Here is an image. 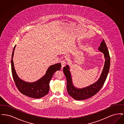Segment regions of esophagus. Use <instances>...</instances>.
Listing matches in <instances>:
<instances>
[{
	"label": "esophagus",
	"mask_w": 124,
	"mask_h": 124,
	"mask_svg": "<svg viewBox=\"0 0 124 124\" xmlns=\"http://www.w3.org/2000/svg\"><path fill=\"white\" fill-rule=\"evenodd\" d=\"M61 64L62 68L64 67V66H65V65H66V62H65V61L64 60H62V61H61Z\"/></svg>",
	"instance_id": "obj_1"
}]
</instances>
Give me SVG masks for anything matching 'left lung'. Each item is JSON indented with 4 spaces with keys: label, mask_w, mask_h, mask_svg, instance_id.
Segmentation results:
<instances>
[{
    "label": "left lung",
    "mask_w": 124,
    "mask_h": 124,
    "mask_svg": "<svg viewBox=\"0 0 124 124\" xmlns=\"http://www.w3.org/2000/svg\"><path fill=\"white\" fill-rule=\"evenodd\" d=\"M99 51L104 54L105 62L104 66L99 79L93 84L83 88H77L72 83L69 65H66L63 68V72L66 78L67 90L68 93L74 100H82L87 99L94 96L100 91L105 82L110 65V57L105 40H103L99 47Z\"/></svg>",
    "instance_id": "8db88e82"
}]
</instances>
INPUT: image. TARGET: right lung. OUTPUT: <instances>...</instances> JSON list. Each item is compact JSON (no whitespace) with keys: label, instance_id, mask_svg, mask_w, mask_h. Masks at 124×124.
Wrapping results in <instances>:
<instances>
[{"label":"right lung","instance_id":"right-lung-1","mask_svg":"<svg viewBox=\"0 0 124 124\" xmlns=\"http://www.w3.org/2000/svg\"><path fill=\"white\" fill-rule=\"evenodd\" d=\"M16 45L13 48L11 60V68L14 81L19 91L23 94L34 99H39L47 94L49 91V83L57 71L61 69V65L58 63L51 65L47 69L46 74L34 82H26L18 77L14 66L13 57Z\"/></svg>","mask_w":124,"mask_h":124}]
</instances>
